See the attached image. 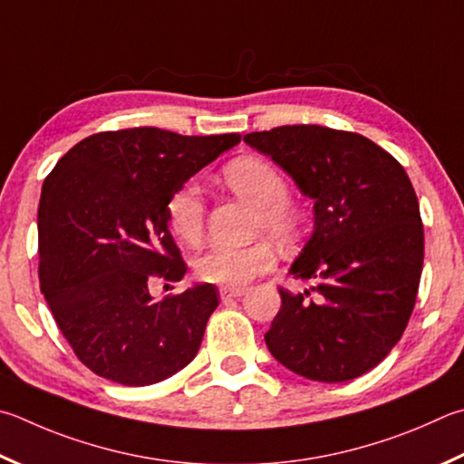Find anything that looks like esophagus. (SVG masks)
Returning a JSON list of instances; mask_svg holds the SVG:
<instances>
[{"label":"esophagus","instance_id":"34e87169","mask_svg":"<svg viewBox=\"0 0 464 464\" xmlns=\"http://www.w3.org/2000/svg\"><path fill=\"white\" fill-rule=\"evenodd\" d=\"M246 292H247V288H229V285H223V288L218 290V294H221V300H223V302L231 300V298H241Z\"/></svg>","mask_w":464,"mask_h":464}]
</instances>
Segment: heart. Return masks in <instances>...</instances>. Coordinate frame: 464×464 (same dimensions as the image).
Returning a JSON list of instances; mask_svg holds the SVG:
<instances>
[{
    "mask_svg": "<svg viewBox=\"0 0 464 464\" xmlns=\"http://www.w3.org/2000/svg\"><path fill=\"white\" fill-rule=\"evenodd\" d=\"M223 179L235 195L254 205L259 225L276 241H294L300 227V215L285 203L288 187L284 176L261 158H239L225 168ZM168 223L174 235L187 243H197L203 235L205 205L195 184H184L168 200ZM274 266V251L266 243L246 247L217 246L195 261V272L203 282L241 288L256 276Z\"/></svg>",
    "mask_w": 464,
    "mask_h": 464,
    "instance_id": "obj_1",
    "label": "heart"
}]
</instances>
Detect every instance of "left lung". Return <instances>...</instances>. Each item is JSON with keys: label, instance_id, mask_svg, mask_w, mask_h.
<instances>
[{"label": "left lung", "instance_id": "1", "mask_svg": "<svg viewBox=\"0 0 464 464\" xmlns=\"http://www.w3.org/2000/svg\"><path fill=\"white\" fill-rule=\"evenodd\" d=\"M314 200V229L280 290L266 333L276 361L313 382L341 383L382 363L406 331L424 264V227L406 170L359 133L282 125L243 138Z\"/></svg>", "mask_w": 464, "mask_h": 464}]
</instances>
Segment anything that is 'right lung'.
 Instances as JSON below:
<instances>
[{"label": "right lung", "instance_id": "obj_1", "mask_svg": "<svg viewBox=\"0 0 464 464\" xmlns=\"http://www.w3.org/2000/svg\"><path fill=\"white\" fill-rule=\"evenodd\" d=\"M239 141V133L103 131L79 141L46 176L38 207L40 288L92 373L141 387L197 357L218 290L195 284L154 300L148 282L187 274L168 200Z\"/></svg>", "mask_w": 464, "mask_h": 464}]
</instances>
